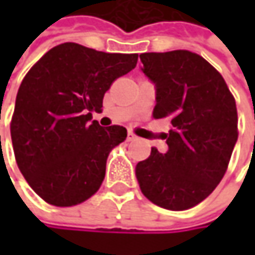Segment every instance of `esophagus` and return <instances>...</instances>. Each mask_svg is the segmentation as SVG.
<instances>
[{
    "label": "esophagus",
    "instance_id": "34e87169",
    "mask_svg": "<svg viewBox=\"0 0 255 255\" xmlns=\"http://www.w3.org/2000/svg\"><path fill=\"white\" fill-rule=\"evenodd\" d=\"M136 139H137V137H136V134H134V133L128 132V140H129V142H133V140H136Z\"/></svg>",
    "mask_w": 255,
    "mask_h": 255
}]
</instances>
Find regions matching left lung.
Segmentation results:
<instances>
[{
    "mask_svg": "<svg viewBox=\"0 0 255 255\" xmlns=\"http://www.w3.org/2000/svg\"><path fill=\"white\" fill-rule=\"evenodd\" d=\"M140 61L156 85L153 118L169 119L173 128L167 152L152 147L136 177L156 206L187 210L210 196L229 167L239 137L236 99L220 72L194 52H146Z\"/></svg>",
    "mask_w": 255,
    "mask_h": 255,
    "instance_id": "1",
    "label": "left lung"
}]
</instances>
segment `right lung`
I'll return each mask as SVG.
<instances>
[{"instance_id": "right-lung-1", "label": "right lung", "mask_w": 255, "mask_h": 255, "mask_svg": "<svg viewBox=\"0 0 255 255\" xmlns=\"http://www.w3.org/2000/svg\"><path fill=\"white\" fill-rule=\"evenodd\" d=\"M137 54H108L75 42L56 45L28 71L16 93L11 139L16 164L46 203L81 204L99 190L106 159L128 130L102 128V111L113 81L130 72Z\"/></svg>"}]
</instances>
